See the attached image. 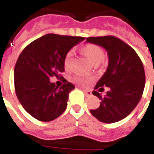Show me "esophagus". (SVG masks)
Wrapping results in <instances>:
<instances>
[{
  "label": "esophagus",
  "mask_w": 154,
  "mask_h": 154,
  "mask_svg": "<svg viewBox=\"0 0 154 154\" xmlns=\"http://www.w3.org/2000/svg\"><path fill=\"white\" fill-rule=\"evenodd\" d=\"M83 91H84V92H85V96H86V97H90V96L92 94L91 91H87V90H83Z\"/></svg>",
  "instance_id": "1"
}]
</instances>
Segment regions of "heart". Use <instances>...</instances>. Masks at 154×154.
<instances>
[{
	"mask_svg": "<svg viewBox=\"0 0 154 154\" xmlns=\"http://www.w3.org/2000/svg\"><path fill=\"white\" fill-rule=\"evenodd\" d=\"M80 50L94 65L99 64L105 59L104 50L101 46L96 44L88 43L81 46ZM72 60H73V53L71 52H68L63 58V66L65 69H69L70 68ZM91 80L92 79L91 77L83 75H76L73 77V81L81 85H88Z\"/></svg>",
	"mask_w": 154,
	"mask_h": 154,
	"instance_id": "b5f03b06",
	"label": "heart"
}]
</instances>
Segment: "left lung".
<instances>
[{
  "label": "left lung",
  "instance_id": "8db88e82",
  "mask_svg": "<svg viewBox=\"0 0 154 154\" xmlns=\"http://www.w3.org/2000/svg\"><path fill=\"white\" fill-rule=\"evenodd\" d=\"M87 42L101 46L108 53L109 65L92 94L101 100L91 109L92 116L105 123H114L129 116L138 105L145 87V72L141 60L133 48L112 35L89 37ZM109 91L100 93L103 87Z\"/></svg>",
  "mask_w": 154,
  "mask_h": 154
}]
</instances>
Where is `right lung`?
<instances>
[{
  "mask_svg": "<svg viewBox=\"0 0 154 154\" xmlns=\"http://www.w3.org/2000/svg\"><path fill=\"white\" fill-rule=\"evenodd\" d=\"M85 39L47 34L21 52L14 66L15 93L25 110L35 119L52 121L66 110L69 94L75 87L66 81L59 88L49 81V77H58L64 71L65 55Z\"/></svg>",
  "mask_w": 154,
  "mask_h": 154,
  "instance_id": "right-lung-1",
  "label": "right lung"
}]
</instances>
